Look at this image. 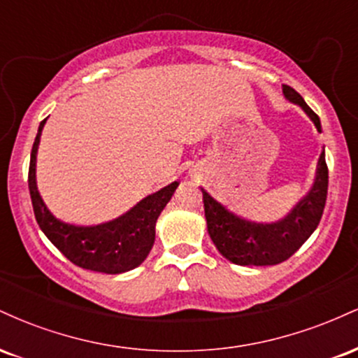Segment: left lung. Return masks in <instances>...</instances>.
Wrapping results in <instances>:
<instances>
[{"mask_svg":"<svg viewBox=\"0 0 358 358\" xmlns=\"http://www.w3.org/2000/svg\"><path fill=\"white\" fill-rule=\"evenodd\" d=\"M282 94L296 104L313 121L322 133L320 117L305 99L289 85H282ZM205 219L210 239L225 259L239 266H274L286 261L308 241L322 220L328 193V168L322 151L316 166V178L311 190L294 205L285 219L271 224L252 222L232 213L212 199L202 188Z\"/></svg>","mask_w":358,"mask_h":358,"instance_id":"obj_1","label":"left lung"}]
</instances>
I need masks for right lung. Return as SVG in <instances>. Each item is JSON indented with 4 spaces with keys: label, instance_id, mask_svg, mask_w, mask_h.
I'll list each match as a JSON object with an SVG mask.
<instances>
[{
    "label": "right lung",
    "instance_id": "right-lung-1",
    "mask_svg": "<svg viewBox=\"0 0 358 358\" xmlns=\"http://www.w3.org/2000/svg\"><path fill=\"white\" fill-rule=\"evenodd\" d=\"M45 121L47 119L38 126L28 171V188L40 229L48 241L79 268L106 274H121L138 268L153 248L156 220L173 196L178 182L148 195L131 210L104 224L73 225L62 222L48 210L36 188V151Z\"/></svg>",
    "mask_w": 358,
    "mask_h": 358
}]
</instances>
